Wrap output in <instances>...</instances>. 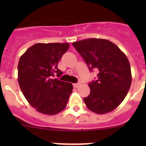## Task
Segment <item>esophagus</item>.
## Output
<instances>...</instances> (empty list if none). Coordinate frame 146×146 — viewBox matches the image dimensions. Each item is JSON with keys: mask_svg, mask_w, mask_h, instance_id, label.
I'll return each instance as SVG.
<instances>
[{"mask_svg": "<svg viewBox=\"0 0 146 146\" xmlns=\"http://www.w3.org/2000/svg\"><path fill=\"white\" fill-rule=\"evenodd\" d=\"M80 86V82H77V83H74V84H73V86H74V88H76L79 87Z\"/></svg>", "mask_w": 146, "mask_h": 146, "instance_id": "34e87169", "label": "esophagus"}]
</instances>
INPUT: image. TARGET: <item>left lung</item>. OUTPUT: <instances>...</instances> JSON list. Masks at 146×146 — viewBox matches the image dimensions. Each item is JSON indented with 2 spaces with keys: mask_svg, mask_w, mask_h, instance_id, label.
<instances>
[{
  "mask_svg": "<svg viewBox=\"0 0 146 146\" xmlns=\"http://www.w3.org/2000/svg\"><path fill=\"white\" fill-rule=\"evenodd\" d=\"M97 78L89 82L90 94L84 98L90 110L97 114L113 111L121 104L131 83L128 58L118 46L107 39L87 38L72 43Z\"/></svg>",
  "mask_w": 146,
  "mask_h": 146,
  "instance_id": "obj_1",
  "label": "left lung"
}]
</instances>
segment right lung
<instances>
[{
	"instance_id": "1",
	"label": "right lung",
	"mask_w": 146,
	"mask_h": 146,
	"mask_svg": "<svg viewBox=\"0 0 146 146\" xmlns=\"http://www.w3.org/2000/svg\"><path fill=\"white\" fill-rule=\"evenodd\" d=\"M69 47L68 43H37L20 57L18 82L27 101L39 113L55 115L66 107L73 86L50 77L62 75L58 64Z\"/></svg>"
}]
</instances>
